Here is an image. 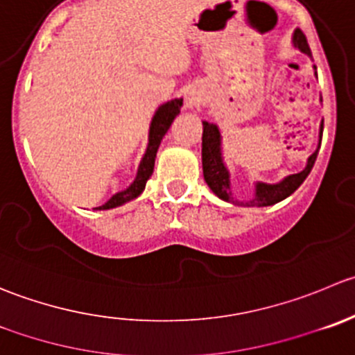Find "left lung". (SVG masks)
Here are the masks:
<instances>
[{
  "mask_svg": "<svg viewBox=\"0 0 355 355\" xmlns=\"http://www.w3.org/2000/svg\"><path fill=\"white\" fill-rule=\"evenodd\" d=\"M295 46L298 48L304 53L312 55L311 48H309L307 37L302 31H295ZM321 139H322V123H321ZM321 147V144H319ZM319 147L307 161V166L300 173L290 175V177L284 178L279 184H261L258 182L257 191H254V198L248 202H241L237 199L232 198V192H230V182H229V171L223 166L222 161V153H220V132L216 128V125L208 121H202V175H205V180L208 184V187L218 196L223 201L234 202V205H246V206H270L276 205V202L283 201L288 196L293 194L302 184H304L305 178L311 173L312 166L315 163V157H318Z\"/></svg>",
  "mask_w": 355,
  "mask_h": 355,
  "instance_id": "obj_1",
  "label": "left lung"
}]
</instances>
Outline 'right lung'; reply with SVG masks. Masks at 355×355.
Wrapping results in <instances>:
<instances>
[{"instance_id": "right-lung-1", "label": "right lung", "mask_w": 355, "mask_h": 355, "mask_svg": "<svg viewBox=\"0 0 355 355\" xmlns=\"http://www.w3.org/2000/svg\"><path fill=\"white\" fill-rule=\"evenodd\" d=\"M182 102H184L182 98H175V101L166 102V104H163L159 109H157L156 114H154L153 118V123H150L149 146H147L146 156H144L142 161H140L137 178L133 180V184L130 185L128 189L114 194L107 202H104L102 206H97L95 209L116 208V206L125 205V202L132 201V199H135L137 196L142 194V191L146 189L147 180H149L150 175H153L154 171V161H156V154H157V149H159L161 140H163V137L166 135V132L170 130L173 119L177 118L178 112H180Z\"/></svg>"}]
</instances>
